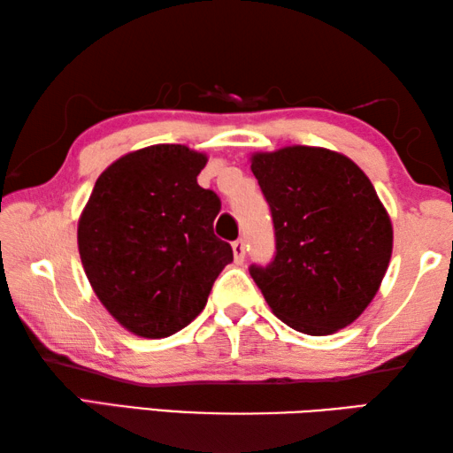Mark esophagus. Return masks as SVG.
I'll return each mask as SVG.
<instances>
[{
  "mask_svg": "<svg viewBox=\"0 0 453 453\" xmlns=\"http://www.w3.org/2000/svg\"><path fill=\"white\" fill-rule=\"evenodd\" d=\"M232 250H234L235 262L242 264L243 257H245V243H243V240H235V242L232 243Z\"/></svg>",
  "mask_w": 453,
  "mask_h": 453,
  "instance_id": "obj_1",
  "label": "esophagus"
}]
</instances>
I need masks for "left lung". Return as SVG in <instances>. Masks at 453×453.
<instances>
[{
	"label": "left lung",
	"instance_id": "obj_1",
	"mask_svg": "<svg viewBox=\"0 0 453 453\" xmlns=\"http://www.w3.org/2000/svg\"><path fill=\"white\" fill-rule=\"evenodd\" d=\"M275 254L250 265L283 324L327 335L362 316L392 257V221L367 175L342 153L294 145L256 153Z\"/></svg>",
	"mask_w": 453,
	"mask_h": 453
}]
</instances>
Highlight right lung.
I'll return each instance as SVG.
<instances>
[{
    "instance_id": "obj_1",
    "label": "right lung",
    "mask_w": 453,
    "mask_h": 453,
    "mask_svg": "<svg viewBox=\"0 0 453 453\" xmlns=\"http://www.w3.org/2000/svg\"><path fill=\"white\" fill-rule=\"evenodd\" d=\"M208 157L159 143L99 175L78 226L80 257L99 302L142 337H167L205 308L232 245L213 234L216 191L197 186Z\"/></svg>"
}]
</instances>
